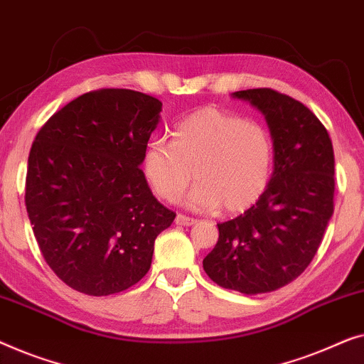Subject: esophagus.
I'll return each mask as SVG.
<instances>
[{
    "instance_id": "34e87169",
    "label": "esophagus",
    "mask_w": 364,
    "mask_h": 364,
    "mask_svg": "<svg viewBox=\"0 0 364 364\" xmlns=\"http://www.w3.org/2000/svg\"><path fill=\"white\" fill-rule=\"evenodd\" d=\"M175 223L178 226H193V224H196V219L186 216V214H178Z\"/></svg>"
}]
</instances>
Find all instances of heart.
<instances>
[{
  "label": "heart",
  "mask_w": 364,
  "mask_h": 364,
  "mask_svg": "<svg viewBox=\"0 0 364 364\" xmlns=\"http://www.w3.org/2000/svg\"><path fill=\"white\" fill-rule=\"evenodd\" d=\"M272 160V138L264 125L209 105L183 119L171 143H148L143 173L165 201H176L194 178L189 206L240 213L262 196Z\"/></svg>",
  "instance_id": "1"
}]
</instances>
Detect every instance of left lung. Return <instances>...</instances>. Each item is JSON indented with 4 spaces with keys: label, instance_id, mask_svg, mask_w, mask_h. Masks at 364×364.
Here are the masks:
<instances>
[{
    "label": "left lung",
    "instance_id": "8db88e82",
    "mask_svg": "<svg viewBox=\"0 0 364 364\" xmlns=\"http://www.w3.org/2000/svg\"><path fill=\"white\" fill-rule=\"evenodd\" d=\"M232 97L249 100L265 115L274 173L257 203L218 224V244L203 267L224 289L267 294L299 277L320 247L333 214V145L314 112L289 95L249 89Z\"/></svg>",
    "mask_w": 364,
    "mask_h": 364
}]
</instances>
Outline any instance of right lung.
<instances>
[{"label": "right lung", "mask_w": 364, "mask_h": 364, "mask_svg": "<svg viewBox=\"0 0 364 364\" xmlns=\"http://www.w3.org/2000/svg\"><path fill=\"white\" fill-rule=\"evenodd\" d=\"M160 112L141 92L92 90L36 135L24 201L41 254L70 289L119 294L150 270L156 235L176 216L140 170Z\"/></svg>", "instance_id": "1"}]
</instances>
